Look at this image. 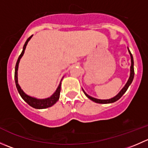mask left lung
Listing matches in <instances>:
<instances>
[{"label": "left lung", "instance_id": "obj_1", "mask_svg": "<svg viewBox=\"0 0 148 148\" xmlns=\"http://www.w3.org/2000/svg\"><path fill=\"white\" fill-rule=\"evenodd\" d=\"M128 51H129L130 54V58H131V66H130V77H129V79H128L127 82L126 83V84L125 85V86H124L123 88H122V89H121V91L120 92H119L118 94H117V95H116L115 97H114L113 98H111V99H96V98H94L92 97L89 96V95H88L86 93V92L84 91V89H82L84 93V95H86V97H87L89 99H90L91 100H92L93 102H96V103H99V104H109V103H113L114 102H116V101H117L118 99H120L121 97H122V95H124V94L126 92V91L127 90L128 87H129L130 85L131 84V83L132 82V80H133L134 79V75H135V71H134V61H133V57H132V53H131L130 51L128 49Z\"/></svg>", "mask_w": 148, "mask_h": 148}]
</instances>
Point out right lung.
<instances>
[{
	"instance_id": "right-lung-1",
	"label": "right lung",
	"mask_w": 148,
	"mask_h": 148,
	"mask_svg": "<svg viewBox=\"0 0 148 148\" xmlns=\"http://www.w3.org/2000/svg\"><path fill=\"white\" fill-rule=\"evenodd\" d=\"M32 36L33 35L31 36L26 40V43H25L24 46H23V51H22L21 53L20 54V56H19L18 59L17 60V62H16V67H15V82H16V88H17L18 89V93L20 94L22 99H23L25 102L28 103L31 107H34V108L35 109H45L53 106L55 103L59 100V96H60L61 84H62V82H60V84H59V86H58V88L56 89V92H55L50 97L46 98V99H36V98L35 97H32L31 96H28V95H26V94L22 90L21 86H19L18 83V64L19 62H20V59H21L23 53H24L25 49H26L28 42L30 41V39H31Z\"/></svg>"
}]
</instances>
